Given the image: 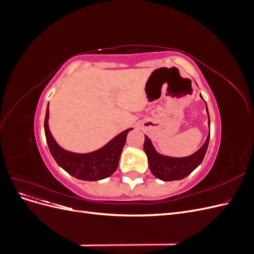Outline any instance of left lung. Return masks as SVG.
<instances>
[{"mask_svg":"<svg viewBox=\"0 0 254 254\" xmlns=\"http://www.w3.org/2000/svg\"><path fill=\"white\" fill-rule=\"evenodd\" d=\"M200 97L202 98L201 94ZM206 106V104H205ZM206 113L209 121H207V126H211L210 123V115L209 110L206 106ZM210 141V132L206 136V140L203 145L199 148L196 152L191 153L188 157H170L164 156L156 150L155 146L152 145L151 140L145 134V142H144V151L148 159L149 170L156 178L162 181H174V180H181L186 178L191 172L201 164L202 160L205 156V152L209 146Z\"/></svg>","mask_w":254,"mask_h":254,"instance_id":"left-lung-1","label":"left lung"}]
</instances>
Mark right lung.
Returning <instances> with one entry per match:
<instances>
[{
  "label": "right lung",
  "mask_w": 254,
  "mask_h": 254,
  "mask_svg": "<svg viewBox=\"0 0 254 254\" xmlns=\"http://www.w3.org/2000/svg\"><path fill=\"white\" fill-rule=\"evenodd\" d=\"M49 105L45 113L44 132L48 146L57 164L75 178L84 181H98L108 178L117 171L129 128L114 136L103 147L88 153H76L64 149L54 139L49 128Z\"/></svg>",
  "instance_id": "right-lung-1"
}]
</instances>
